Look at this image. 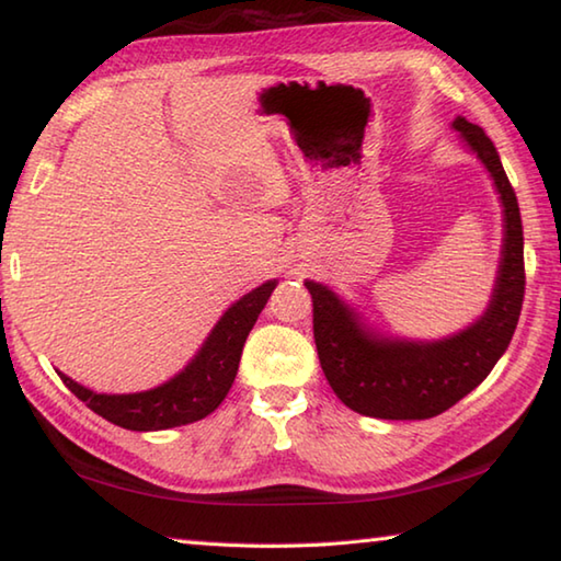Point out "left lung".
Instances as JSON below:
<instances>
[{
	"label": "left lung",
	"mask_w": 561,
	"mask_h": 561,
	"mask_svg": "<svg viewBox=\"0 0 561 561\" xmlns=\"http://www.w3.org/2000/svg\"><path fill=\"white\" fill-rule=\"evenodd\" d=\"M453 128L492 178L502 205V250L495 287L482 314L450 336H388L327 284L307 279L314 301V341L329 386L351 411L383 421L440 415L485 381L505 354L525 299V240L519 205L485 130L458 116Z\"/></svg>",
	"instance_id": "1"
}]
</instances>
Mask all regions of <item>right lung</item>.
<instances>
[{
	"instance_id": "1",
	"label": "right lung",
	"mask_w": 561,
	"mask_h": 561,
	"mask_svg": "<svg viewBox=\"0 0 561 561\" xmlns=\"http://www.w3.org/2000/svg\"><path fill=\"white\" fill-rule=\"evenodd\" d=\"M274 287H277V279H267L257 289L237 299L213 327L183 371H178L165 383L148 388V391L96 393L61 371L56 374L93 413L126 431H168L203 421L230 393L237 368H240L244 341L250 336L264 304L272 297Z\"/></svg>"
}]
</instances>
